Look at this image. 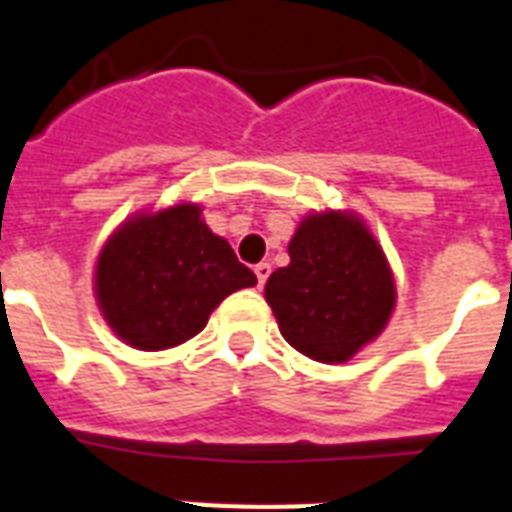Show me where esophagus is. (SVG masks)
Listing matches in <instances>:
<instances>
[{
	"instance_id": "esophagus-1",
	"label": "esophagus",
	"mask_w": 512,
	"mask_h": 512,
	"mask_svg": "<svg viewBox=\"0 0 512 512\" xmlns=\"http://www.w3.org/2000/svg\"><path fill=\"white\" fill-rule=\"evenodd\" d=\"M268 274H271V263H257V266H255L257 285H266Z\"/></svg>"
}]
</instances>
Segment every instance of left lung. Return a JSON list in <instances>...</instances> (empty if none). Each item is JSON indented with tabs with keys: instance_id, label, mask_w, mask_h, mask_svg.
<instances>
[{
	"instance_id": "left-lung-1",
	"label": "left lung",
	"mask_w": 512,
	"mask_h": 512,
	"mask_svg": "<svg viewBox=\"0 0 512 512\" xmlns=\"http://www.w3.org/2000/svg\"><path fill=\"white\" fill-rule=\"evenodd\" d=\"M290 263L266 282V301L290 347L347 363L391 323L396 279L385 249L355 211L306 214L287 244Z\"/></svg>"
}]
</instances>
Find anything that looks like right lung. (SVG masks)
Returning a JSON list of instances; mask_svg holds the SVG:
<instances>
[{"mask_svg": "<svg viewBox=\"0 0 512 512\" xmlns=\"http://www.w3.org/2000/svg\"><path fill=\"white\" fill-rule=\"evenodd\" d=\"M255 285L257 276L192 200L127 217L94 263L102 320L116 339L143 352L189 342L227 295Z\"/></svg>", "mask_w": 512, "mask_h": 512, "instance_id": "add662e5", "label": "right lung"}]
</instances>
